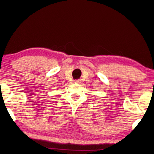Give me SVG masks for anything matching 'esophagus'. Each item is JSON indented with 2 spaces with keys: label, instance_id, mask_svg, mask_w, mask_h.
Segmentation results:
<instances>
[{
  "label": "esophagus",
  "instance_id": "1",
  "mask_svg": "<svg viewBox=\"0 0 154 154\" xmlns=\"http://www.w3.org/2000/svg\"><path fill=\"white\" fill-rule=\"evenodd\" d=\"M74 83L79 84V83H81V80H79V79H76V80H75V81H74Z\"/></svg>",
  "mask_w": 154,
  "mask_h": 154
}]
</instances>
